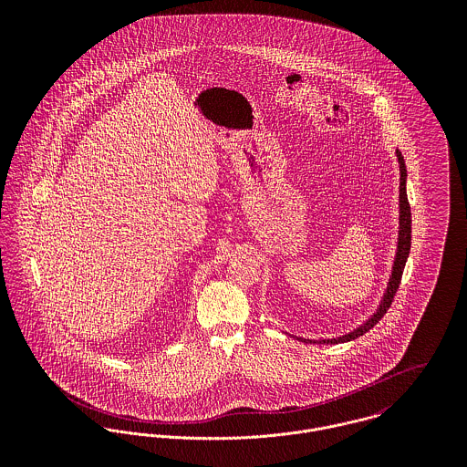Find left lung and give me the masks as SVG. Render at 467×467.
I'll use <instances>...</instances> for the list:
<instances>
[{
    "label": "left lung",
    "mask_w": 467,
    "mask_h": 467,
    "mask_svg": "<svg viewBox=\"0 0 467 467\" xmlns=\"http://www.w3.org/2000/svg\"><path fill=\"white\" fill-rule=\"evenodd\" d=\"M398 154V161H400V241H398V252H396V261H394V269H392V276L389 280V287H387V293L383 295V300L378 307V311L363 324L359 326L358 329H354L352 333L343 334L339 337H333V339H320V343H343V341H350V339H356L359 336H363L365 333H368L383 317L385 313L390 309L392 302H394V296L400 289V276H402V271H404V265H406V259H408V254H410V246H411V212H410V202H408V196H406V165H404V158L400 154V150L396 152ZM302 341H313L317 343L315 339H304V337H298Z\"/></svg>",
    "instance_id": "obj_1"
}]
</instances>
